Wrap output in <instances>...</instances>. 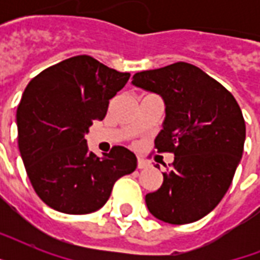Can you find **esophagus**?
I'll return each instance as SVG.
<instances>
[{"instance_id": "1", "label": "esophagus", "mask_w": 260, "mask_h": 260, "mask_svg": "<svg viewBox=\"0 0 260 260\" xmlns=\"http://www.w3.org/2000/svg\"><path fill=\"white\" fill-rule=\"evenodd\" d=\"M150 167V162H147L146 159L138 158V169H147Z\"/></svg>"}]
</instances>
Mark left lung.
<instances>
[{"label": "left lung", "mask_w": 260, "mask_h": 260, "mask_svg": "<svg viewBox=\"0 0 260 260\" xmlns=\"http://www.w3.org/2000/svg\"><path fill=\"white\" fill-rule=\"evenodd\" d=\"M131 83L162 97L166 116L155 147L174 152L162 186L146 196L147 208L169 224L197 221L225 196L242 159L246 122L240 106L190 63L136 73Z\"/></svg>", "instance_id": "1"}]
</instances>
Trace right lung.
Segmentation results:
<instances>
[{
	"label": "right lung",
	"instance_id": "add662e5",
	"mask_svg": "<svg viewBox=\"0 0 260 260\" xmlns=\"http://www.w3.org/2000/svg\"><path fill=\"white\" fill-rule=\"evenodd\" d=\"M129 77L79 55L42 71L24 90L16 114L18 148L35 191L52 209L95 212L109 200L114 182L138 166L125 147L97 156L85 139Z\"/></svg>",
	"mask_w": 260,
	"mask_h": 260
}]
</instances>
